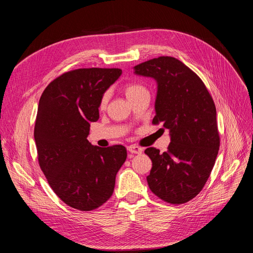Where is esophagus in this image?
Instances as JSON below:
<instances>
[{
	"instance_id": "esophagus-1",
	"label": "esophagus",
	"mask_w": 253,
	"mask_h": 253,
	"mask_svg": "<svg viewBox=\"0 0 253 253\" xmlns=\"http://www.w3.org/2000/svg\"><path fill=\"white\" fill-rule=\"evenodd\" d=\"M127 151L129 153H132V154H141V153H142V149L139 148V147H137V145H135V144L128 145Z\"/></svg>"
}]
</instances>
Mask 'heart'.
I'll use <instances>...</instances> for the list:
<instances>
[{
    "mask_svg": "<svg viewBox=\"0 0 253 253\" xmlns=\"http://www.w3.org/2000/svg\"><path fill=\"white\" fill-rule=\"evenodd\" d=\"M143 90H145V88L142 85H140V84H136V83H129L125 86V93L128 100H131V99H133L135 96H137ZM106 102H108V94H104L100 101L101 108H104Z\"/></svg>",
    "mask_w": 253,
    "mask_h": 253,
    "instance_id": "1",
    "label": "heart"
}]
</instances>
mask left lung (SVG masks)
<instances>
[{
	"mask_svg": "<svg viewBox=\"0 0 253 253\" xmlns=\"http://www.w3.org/2000/svg\"><path fill=\"white\" fill-rule=\"evenodd\" d=\"M134 73L157 83L155 117L170 132L168 151H144L152 169L147 180L163 201L179 205L204 188L219 149L216 109L201 78L181 61L158 57L134 66Z\"/></svg>",
	"mask_w": 253,
	"mask_h": 253,
	"instance_id": "obj_1",
	"label": "left lung"
}]
</instances>
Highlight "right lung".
Here are the masks:
<instances>
[{
  "label": "right lung",
  "mask_w": 253,
  "mask_h": 253,
  "mask_svg": "<svg viewBox=\"0 0 253 253\" xmlns=\"http://www.w3.org/2000/svg\"><path fill=\"white\" fill-rule=\"evenodd\" d=\"M121 74L119 68L97 67L67 72L40 98L34 133L40 168L60 200L80 211L109 200L126 159L124 145L100 148L87 140L103 94Z\"/></svg>",
  "instance_id": "right-lung-1"
}]
</instances>
